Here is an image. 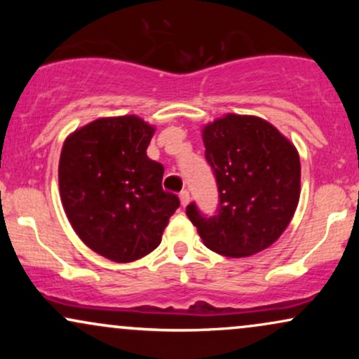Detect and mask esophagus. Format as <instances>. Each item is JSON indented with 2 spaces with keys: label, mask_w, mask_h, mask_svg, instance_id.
<instances>
[{
  "label": "esophagus",
  "mask_w": 359,
  "mask_h": 359,
  "mask_svg": "<svg viewBox=\"0 0 359 359\" xmlns=\"http://www.w3.org/2000/svg\"><path fill=\"white\" fill-rule=\"evenodd\" d=\"M179 199H180V204H182V208H185L189 203H191V196H189L187 191H182L179 194Z\"/></svg>",
  "instance_id": "34e87169"
}]
</instances>
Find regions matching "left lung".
Segmentation results:
<instances>
[{"mask_svg": "<svg viewBox=\"0 0 359 359\" xmlns=\"http://www.w3.org/2000/svg\"><path fill=\"white\" fill-rule=\"evenodd\" d=\"M205 158L216 175L219 209L187 216L204 245L245 258L273 245L290 224L300 199V158L294 143L266 119L228 113L203 128Z\"/></svg>", "mask_w": 359, "mask_h": 359, "instance_id": "1", "label": "left lung"}]
</instances>
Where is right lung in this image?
I'll return each mask as SVG.
<instances>
[{
  "label": "right lung",
  "instance_id": "add662e5",
  "mask_svg": "<svg viewBox=\"0 0 359 359\" xmlns=\"http://www.w3.org/2000/svg\"><path fill=\"white\" fill-rule=\"evenodd\" d=\"M155 126L135 114L100 118L65 138L60 201L88 248L116 263L151 253L179 197L162 189V163L147 156Z\"/></svg>",
  "mask_w": 359,
  "mask_h": 359
}]
</instances>
